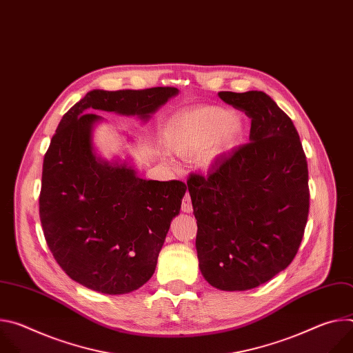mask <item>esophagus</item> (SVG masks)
I'll list each match as a JSON object with an SVG mask.
<instances>
[{
  "label": "esophagus",
  "instance_id": "34e87169",
  "mask_svg": "<svg viewBox=\"0 0 353 353\" xmlns=\"http://www.w3.org/2000/svg\"><path fill=\"white\" fill-rule=\"evenodd\" d=\"M181 211L185 214L192 212V203H191V196L190 194H185L183 198V203H181Z\"/></svg>",
  "mask_w": 353,
  "mask_h": 353
}]
</instances>
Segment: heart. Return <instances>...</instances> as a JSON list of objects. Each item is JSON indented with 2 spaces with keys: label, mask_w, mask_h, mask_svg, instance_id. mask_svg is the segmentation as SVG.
<instances>
[{
  "label": "heart",
  "mask_w": 353,
  "mask_h": 353,
  "mask_svg": "<svg viewBox=\"0 0 353 353\" xmlns=\"http://www.w3.org/2000/svg\"><path fill=\"white\" fill-rule=\"evenodd\" d=\"M243 121L215 106L196 108L174 117L165 131V145L183 159L211 165L241 138Z\"/></svg>",
  "instance_id": "b5f03b06"
}]
</instances>
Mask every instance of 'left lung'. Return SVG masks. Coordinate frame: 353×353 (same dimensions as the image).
Segmentation results:
<instances>
[{
    "instance_id": "1",
    "label": "left lung",
    "mask_w": 353,
    "mask_h": 353,
    "mask_svg": "<svg viewBox=\"0 0 353 353\" xmlns=\"http://www.w3.org/2000/svg\"><path fill=\"white\" fill-rule=\"evenodd\" d=\"M251 119L250 142L207 177L187 180L203 276L221 290L257 288L294 259L309 216V170L289 116L261 90L219 92Z\"/></svg>"
}]
</instances>
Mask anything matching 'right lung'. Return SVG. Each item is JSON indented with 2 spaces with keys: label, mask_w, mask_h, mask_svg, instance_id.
I'll use <instances>...</instances> for the list:
<instances>
[{
  "label": "right lung",
  "mask_w": 353,
  "mask_h": 353,
  "mask_svg": "<svg viewBox=\"0 0 353 353\" xmlns=\"http://www.w3.org/2000/svg\"><path fill=\"white\" fill-rule=\"evenodd\" d=\"M177 88L100 90L61 119L43 161L40 222L53 257L75 282L106 294L137 290L154 275L187 185L139 179L125 162H106L93 148L94 112L146 121Z\"/></svg>",
  "instance_id": "right-lung-1"
}]
</instances>
